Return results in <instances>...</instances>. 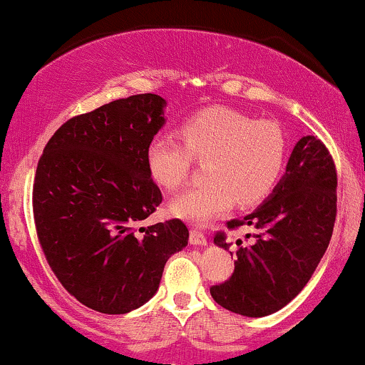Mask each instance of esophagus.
I'll use <instances>...</instances> for the list:
<instances>
[{
  "mask_svg": "<svg viewBox=\"0 0 365 365\" xmlns=\"http://www.w3.org/2000/svg\"><path fill=\"white\" fill-rule=\"evenodd\" d=\"M190 244L191 245H205L207 244V237L203 231H200L198 228H191L190 231Z\"/></svg>",
  "mask_w": 365,
  "mask_h": 365,
  "instance_id": "obj_1",
  "label": "esophagus"
}]
</instances>
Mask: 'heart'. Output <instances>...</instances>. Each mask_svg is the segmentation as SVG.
Wrapping results in <instances>:
<instances>
[{"mask_svg":"<svg viewBox=\"0 0 365 365\" xmlns=\"http://www.w3.org/2000/svg\"><path fill=\"white\" fill-rule=\"evenodd\" d=\"M182 142L156 135L146 148L151 179L167 191L187 182L193 160L205 163L207 182L191 187L172 202V212L205 222L226 212L235 202L259 203L284 170L285 135L275 121L254 120L231 108H207L179 127Z\"/></svg>","mask_w":365,"mask_h":365,"instance_id":"obj_1","label":"heart"}]
</instances>
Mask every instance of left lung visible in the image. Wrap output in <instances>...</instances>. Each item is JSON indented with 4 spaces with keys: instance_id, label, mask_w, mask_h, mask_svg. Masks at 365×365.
Returning a JSON list of instances; mask_svg holds the SVG:
<instances>
[{
    "instance_id": "1",
    "label": "left lung",
    "mask_w": 365,
    "mask_h": 365,
    "mask_svg": "<svg viewBox=\"0 0 365 365\" xmlns=\"http://www.w3.org/2000/svg\"><path fill=\"white\" fill-rule=\"evenodd\" d=\"M334 160L313 135L301 137L273 195L244 219L226 222L230 231L250 226V244L237 240V261L228 280L212 285L214 301L244 317L272 315L303 291L327 250L336 221ZM225 231L214 242L230 249ZM250 238V235H247Z\"/></svg>"
}]
</instances>
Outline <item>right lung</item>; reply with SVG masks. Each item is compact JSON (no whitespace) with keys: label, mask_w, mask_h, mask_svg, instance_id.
Instances as JSON below:
<instances>
[{"label":"right lung","mask_w":365,"mask_h":365,"mask_svg":"<svg viewBox=\"0 0 365 365\" xmlns=\"http://www.w3.org/2000/svg\"><path fill=\"white\" fill-rule=\"evenodd\" d=\"M165 101L137 93L66 121L46 143L33 184L38 240L62 287L121 315L158 291L165 262L187 245L181 219L140 228L162 203L146 148Z\"/></svg>","instance_id":"right-lung-1"}]
</instances>
